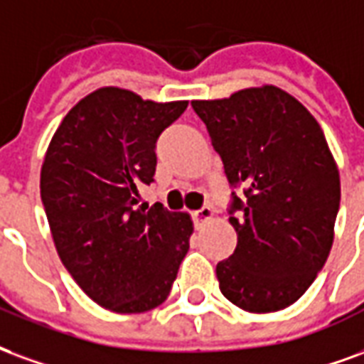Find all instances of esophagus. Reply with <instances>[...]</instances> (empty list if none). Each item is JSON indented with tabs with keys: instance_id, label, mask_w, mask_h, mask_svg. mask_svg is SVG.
Here are the masks:
<instances>
[{
	"instance_id": "1",
	"label": "esophagus",
	"mask_w": 364,
	"mask_h": 364,
	"mask_svg": "<svg viewBox=\"0 0 364 364\" xmlns=\"http://www.w3.org/2000/svg\"><path fill=\"white\" fill-rule=\"evenodd\" d=\"M211 217H213V209L211 208H201L192 213V219H193V223H196V227H200L201 223L209 221Z\"/></svg>"
}]
</instances>
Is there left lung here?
<instances>
[{
  "instance_id": "obj_1",
  "label": "left lung",
  "mask_w": 364,
  "mask_h": 364,
  "mask_svg": "<svg viewBox=\"0 0 364 364\" xmlns=\"http://www.w3.org/2000/svg\"><path fill=\"white\" fill-rule=\"evenodd\" d=\"M232 188L237 248L217 264L221 293L246 312L291 306L330 256L339 171L316 118L279 87L193 100Z\"/></svg>"
}]
</instances>
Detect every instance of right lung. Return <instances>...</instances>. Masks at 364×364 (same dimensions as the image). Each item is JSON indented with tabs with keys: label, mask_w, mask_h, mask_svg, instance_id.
Listing matches in <instances>:
<instances>
[{
	"label": "right lung",
	"mask_w": 364,
	"mask_h": 364,
	"mask_svg": "<svg viewBox=\"0 0 364 364\" xmlns=\"http://www.w3.org/2000/svg\"><path fill=\"white\" fill-rule=\"evenodd\" d=\"M186 106L102 87L65 114L48 145L41 198L58 256L87 296L112 312L163 304L190 248V215L137 205L139 188L155 176L156 139Z\"/></svg>",
	"instance_id": "obj_1"
}]
</instances>
